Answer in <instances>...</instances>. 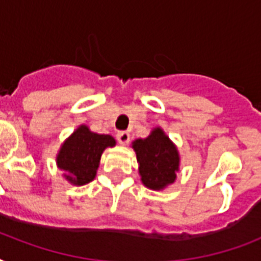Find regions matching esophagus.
Listing matches in <instances>:
<instances>
[{
  "instance_id": "34e87169",
  "label": "esophagus",
  "mask_w": 261,
  "mask_h": 261,
  "mask_svg": "<svg viewBox=\"0 0 261 261\" xmlns=\"http://www.w3.org/2000/svg\"><path fill=\"white\" fill-rule=\"evenodd\" d=\"M116 139H118V142L120 145H127V143L130 142V134L127 131H119L118 134H116Z\"/></svg>"
}]
</instances>
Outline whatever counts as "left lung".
Segmentation results:
<instances>
[{"label": "left lung", "mask_w": 261, "mask_h": 261, "mask_svg": "<svg viewBox=\"0 0 261 261\" xmlns=\"http://www.w3.org/2000/svg\"><path fill=\"white\" fill-rule=\"evenodd\" d=\"M139 163L141 180L147 188L163 190L172 184L178 171V153L161 128H154L146 139L133 145Z\"/></svg>", "instance_id": "8db88e82"}]
</instances>
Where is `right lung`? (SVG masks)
<instances>
[{
    "label": "right lung",
    "instance_id": "add662e5",
    "mask_svg": "<svg viewBox=\"0 0 261 261\" xmlns=\"http://www.w3.org/2000/svg\"><path fill=\"white\" fill-rule=\"evenodd\" d=\"M108 146H115V139L111 135L96 134L87 126H80L62 145L57 164L66 172L65 177L71 184L84 186L94 178L100 157Z\"/></svg>",
    "mask_w": 261,
    "mask_h": 261
}]
</instances>
